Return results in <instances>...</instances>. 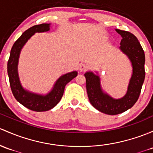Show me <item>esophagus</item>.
Here are the masks:
<instances>
[{
	"mask_svg": "<svg viewBox=\"0 0 153 153\" xmlns=\"http://www.w3.org/2000/svg\"><path fill=\"white\" fill-rule=\"evenodd\" d=\"M87 65H86V64H81L79 65V67H78V69H79V70L81 72H83V71H85V70H86V69H87Z\"/></svg>",
	"mask_w": 153,
	"mask_h": 153,
	"instance_id": "34e87169",
	"label": "esophagus"
}]
</instances>
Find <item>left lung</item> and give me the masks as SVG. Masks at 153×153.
I'll list each match as a JSON object with an SVG mask.
<instances>
[{"label":"left lung","instance_id":"obj_1","mask_svg":"<svg viewBox=\"0 0 153 153\" xmlns=\"http://www.w3.org/2000/svg\"><path fill=\"white\" fill-rule=\"evenodd\" d=\"M115 30L122 36L119 48L128 58L132 66V74L125 95L114 98L105 92L98 71H87L84 74L89 102L99 111L108 115L119 114L133 107L139 97L145 78V55L138 39L128 31Z\"/></svg>","mask_w":153,"mask_h":153}]
</instances>
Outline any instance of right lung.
I'll use <instances>...</instances> for the list:
<instances>
[{"label": "right lung", "mask_w": 153, "mask_h": 153, "mask_svg": "<svg viewBox=\"0 0 153 153\" xmlns=\"http://www.w3.org/2000/svg\"><path fill=\"white\" fill-rule=\"evenodd\" d=\"M51 30V23L33 25L25 30L14 43L8 61L7 71L11 89L15 99L27 108L34 111H47L54 108L63 96L65 86L78 75V72L72 71L61 75L46 94H39L22 86L18 73V63L22 48L36 33H44Z\"/></svg>", "instance_id": "1"}]
</instances>
